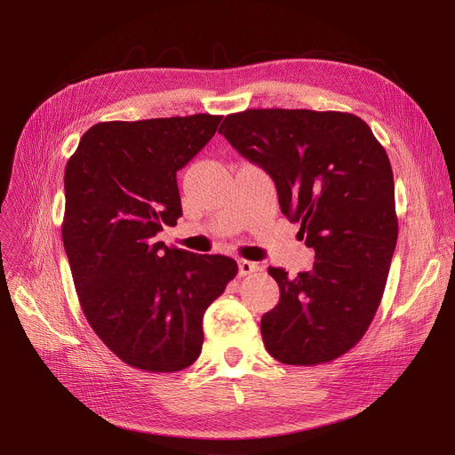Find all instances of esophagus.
Instances as JSON below:
<instances>
[{
    "label": "esophagus",
    "mask_w": 455,
    "mask_h": 455,
    "mask_svg": "<svg viewBox=\"0 0 455 455\" xmlns=\"http://www.w3.org/2000/svg\"><path fill=\"white\" fill-rule=\"evenodd\" d=\"M237 267H240V276H247V275L256 273L259 269L258 264H254V261H249V259H240V261H237Z\"/></svg>",
    "instance_id": "1"
}]
</instances>
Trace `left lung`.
Masks as SVG:
<instances>
[{
    "label": "left lung",
    "mask_w": 455,
    "mask_h": 455,
    "mask_svg": "<svg viewBox=\"0 0 455 455\" xmlns=\"http://www.w3.org/2000/svg\"><path fill=\"white\" fill-rule=\"evenodd\" d=\"M220 132L271 175L282 213L315 251L312 271L269 275L278 304L261 317L267 352L285 365H319L357 345L372 323L396 247L389 156L348 112L251 108Z\"/></svg>",
    "instance_id": "obj_1"
}]
</instances>
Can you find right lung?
I'll return each instance as SVG.
<instances>
[{
	"mask_svg": "<svg viewBox=\"0 0 455 455\" xmlns=\"http://www.w3.org/2000/svg\"><path fill=\"white\" fill-rule=\"evenodd\" d=\"M223 116L194 114L90 127L64 173L62 242L83 314L131 367L177 372L203 348V315L237 275L232 258L165 247L182 215L177 172Z\"/></svg>",
	"mask_w": 455,
	"mask_h": 455,
	"instance_id": "add662e5",
	"label": "right lung"
}]
</instances>
